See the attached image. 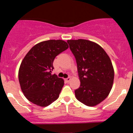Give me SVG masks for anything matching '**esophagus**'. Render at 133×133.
<instances>
[{
  "label": "esophagus",
  "instance_id": "1",
  "mask_svg": "<svg viewBox=\"0 0 133 133\" xmlns=\"http://www.w3.org/2000/svg\"><path fill=\"white\" fill-rule=\"evenodd\" d=\"M70 80H71V77H67L66 79H65V81L66 82H69L70 81Z\"/></svg>",
  "mask_w": 133,
  "mask_h": 133
}]
</instances>
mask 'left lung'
Listing matches in <instances>:
<instances>
[{"instance_id": "1", "label": "left lung", "mask_w": 133, "mask_h": 133, "mask_svg": "<svg viewBox=\"0 0 133 133\" xmlns=\"http://www.w3.org/2000/svg\"><path fill=\"white\" fill-rule=\"evenodd\" d=\"M75 57L81 85L75 90L78 101L87 106L99 104L112 88L114 69L105 50L97 43L85 39L68 40Z\"/></svg>"}]
</instances>
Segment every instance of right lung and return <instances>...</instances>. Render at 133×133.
<instances>
[{
  "mask_svg": "<svg viewBox=\"0 0 133 133\" xmlns=\"http://www.w3.org/2000/svg\"><path fill=\"white\" fill-rule=\"evenodd\" d=\"M68 48L66 42L49 40L34 45L26 54L20 66L19 81L29 101L46 107L59 97L64 81L51 74L53 62L58 54Z\"/></svg>",
  "mask_w": 133,
  "mask_h": 133,
  "instance_id": "right-lung-1",
  "label": "right lung"
}]
</instances>
